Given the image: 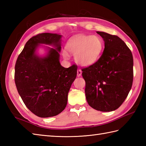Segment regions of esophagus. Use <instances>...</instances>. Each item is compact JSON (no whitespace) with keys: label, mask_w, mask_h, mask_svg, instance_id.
I'll return each instance as SVG.
<instances>
[{"label":"esophagus","mask_w":146,"mask_h":146,"mask_svg":"<svg viewBox=\"0 0 146 146\" xmlns=\"http://www.w3.org/2000/svg\"><path fill=\"white\" fill-rule=\"evenodd\" d=\"M82 71L81 70H77V76H81L82 75Z\"/></svg>","instance_id":"obj_1"}]
</instances>
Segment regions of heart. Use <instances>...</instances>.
Listing matches in <instances>:
<instances>
[{
	"label": "heart",
	"mask_w": 146,
	"mask_h": 146,
	"mask_svg": "<svg viewBox=\"0 0 146 146\" xmlns=\"http://www.w3.org/2000/svg\"><path fill=\"white\" fill-rule=\"evenodd\" d=\"M104 43L98 36L78 35L68 40L66 44L68 51L75 55L76 62L83 66H88L97 61L102 53ZM65 58H68L66 51L63 53Z\"/></svg>",
	"instance_id": "obj_1"
}]
</instances>
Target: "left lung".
Segmentation results:
<instances>
[{
    "mask_svg": "<svg viewBox=\"0 0 146 146\" xmlns=\"http://www.w3.org/2000/svg\"><path fill=\"white\" fill-rule=\"evenodd\" d=\"M105 42L99 60L82 69L88 105L102 111L117 109L127 97L133 82V56L117 36L97 31Z\"/></svg>",
    "mask_w": 146,
    "mask_h": 146,
    "instance_id": "left-lung-1",
    "label": "left lung"
}]
</instances>
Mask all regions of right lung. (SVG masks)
I'll use <instances>...</instances> for the list:
<instances>
[{
    "instance_id": "1",
    "label": "right lung",
    "mask_w": 146,
    "mask_h": 146,
    "mask_svg": "<svg viewBox=\"0 0 146 146\" xmlns=\"http://www.w3.org/2000/svg\"><path fill=\"white\" fill-rule=\"evenodd\" d=\"M61 37L52 33L33 36L15 63L14 79L19 94L27 108L39 117L56 116L64 109L68 92L76 77V65L65 68L60 64ZM41 46L47 51L44 56L36 52Z\"/></svg>"
}]
</instances>
